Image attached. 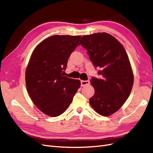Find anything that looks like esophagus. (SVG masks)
<instances>
[{"label": "esophagus", "mask_w": 153, "mask_h": 153, "mask_svg": "<svg viewBox=\"0 0 153 153\" xmlns=\"http://www.w3.org/2000/svg\"><path fill=\"white\" fill-rule=\"evenodd\" d=\"M90 84L89 80H81V86L84 87L87 85H89Z\"/></svg>", "instance_id": "esophagus-1"}]
</instances>
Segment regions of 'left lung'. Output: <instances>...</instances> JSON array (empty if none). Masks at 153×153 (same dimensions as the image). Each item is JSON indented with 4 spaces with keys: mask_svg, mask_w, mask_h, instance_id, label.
I'll return each instance as SVG.
<instances>
[{
    "mask_svg": "<svg viewBox=\"0 0 153 153\" xmlns=\"http://www.w3.org/2000/svg\"><path fill=\"white\" fill-rule=\"evenodd\" d=\"M80 45L95 68H100L101 78L92 77L94 94L89 99L92 107L103 116H108L121 107L128 98L133 84V74L123 45L106 32L82 36Z\"/></svg>",
    "mask_w": 153,
    "mask_h": 153,
    "instance_id": "1",
    "label": "left lung"
}]
</instances>
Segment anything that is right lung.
Masks as SVG:
<instances>
[{
  "instance_id": "1",
  "label": "right lung",
  "mask_w": 153,
  "mask_h": 153,
  "mask_svg": "<svg viewBox=\"0 0 153 153\" xmlns=\"http://www.w3.org/2000/svg\"><path fill=\"white\" fill-rule=\"evenodd\" d=\"M80 36H50L32 52L25 72L27 92L33 103L48 116L64 113L79 89L80 81L64 76L68 60L80 45Z\"/></svg>"
}]
</instances>
